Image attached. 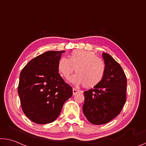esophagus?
<instances>
[{
  "mask_svg": "<svg viewBox=\"0 0 146 146\" xmlns=\"http://www.w3.org/2000/svg\"><path fill=\"white\" fill-rule=\"evenodd\" d=\"M78 92H79V90H78L75 89V88L73 89V96H75V95L78 94Z\"/></svg>",
  "mask_w": 146,
  "mask_h": 146,
  "instance_id": "obj_1",
  "label": "esophagus"
}]
</instances>
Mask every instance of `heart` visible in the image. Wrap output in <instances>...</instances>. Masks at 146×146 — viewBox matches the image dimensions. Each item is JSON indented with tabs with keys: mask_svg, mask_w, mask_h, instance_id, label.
Returning <instances> with one entry per match:
<instances>
[{
	"mask_svg": "<svg viewBox=\"0 0 146 146\" xmlns=\"http://www.w3.org/2000/svg\"><path fill=\"white\" fill-rule=\"evenodd\" d=\"M58 69L64 78H68L75 69L77 73L69 78L70 82L82 84L86 88H92L103 80L106 67L104 62L94 52L77 49L71 53L69 59L65 57L60 59Z\"/></svg>",
	"mask_w": 146,
	"mask_h": 146,
	"instance_id": "heart-1",
	"label": "heart"
}]
</instances>
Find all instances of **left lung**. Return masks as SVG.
<instances>
[{
	"label": "left lung",
	"instance_id": "8db88e82",
	"mask_svg": "<svg viewBox=\"0 0 146 146\" xmlns=\"http://www.w3.org/2000/svg\"><path fill=\"white\" fill-rule=\"evenodd\" d=\"M105 75L99 84L84 92L82 110L87 119L102 125L119 115L126 101L127 77L123 69L107 53H103Z\"/></svg>",
	"mask_w": 146,
	"mask_h": 146
}]
</instances>
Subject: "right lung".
Instances as JSON below:
<instances>
[{"label":"right lung","instance_id":"1","mask_svg":"<svg viewBox=\"0 0 146 146\" xmlns=\"http://www.w3.org/2000/svg\"><path fill=\"white\" fill-rule=\"evenodd\" d=\"M65 50H50L31 60L20 74L18 94L24 114L38 124L51 123L60 114L73 88L58 73V64Z\"/></svg>","mask_w":146,"mask_h":146}]
</instances>
